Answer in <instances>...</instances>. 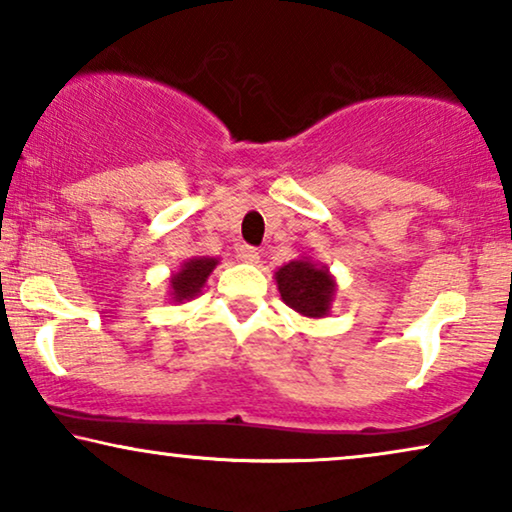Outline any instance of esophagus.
Listing matches in <instances>:
<instances>
[{
	"instance_id": "obj_1",
	"label": "esophagus",
	"mask_w": 512,
	"mask_h": 512,
	"mask_svg": "<svg viewBox=\"0 0 512 512\" xmlns=\"http://www.w3.org/2000/svg\"><path fill=\"white\" fill-rule=\"evenodd\" d=\"M237 256H240V261L251 263V265H256L258 261H261V254H258V249L249 247V244H242V247L237 249Z\"/></svg>"
}]
</instances>
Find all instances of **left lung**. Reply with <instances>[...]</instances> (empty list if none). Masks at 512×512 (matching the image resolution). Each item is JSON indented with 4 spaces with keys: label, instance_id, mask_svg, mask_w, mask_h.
Here are the masks:
<instances>
[{
    "label": "left lung",
    "instance_id": "obj_1",
    "mask_svg": "<svg viewBox=\"0 0 512 512\" xmlns=\"http://www.w3.org/2000/svg\"><path fill=\"white\" fill-rule=\"evenodd\" d=\"M275 282L284 303L303 317L324 319L331 314L338 284L326 265L312 261L310 256L293 258L277 268Z\"/></svg>",
    "mask_w": 512,
    "mask_h": 512
}]
</instances>
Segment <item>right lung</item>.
I'll list each match as a JSON object with an SVG mask.
<instances>
[{"instance_id": "obj_1", "label": "right lung", "mask_w": 512, "mask_h": 512, "mask_svg": "<svg viewBox=\"0 0 512 512\" xmlns=\"http://www.w3.org/2000/svg\"><path fill=\"white\" fill-rule=\"evenodd\" d=\"M216 265H219V258L212 256H193L186 258L184 263L179 265L177 272H172L170 279V300L174 305L188 303L195 296H200L202 289H205L207 277L212 275Z\"/></svg>"}]
</instances>
